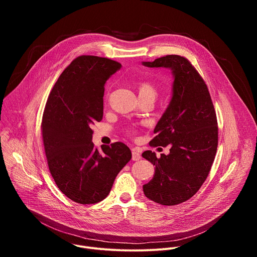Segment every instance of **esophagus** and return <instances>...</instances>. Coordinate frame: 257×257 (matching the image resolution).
I'll use <instances>...</instances> for the list:
<instances>
[{
    "label": "esophagus",
    "mask_w": 257,
    "mask_h": 257,
    "mask_svg": "<svg viewBox=\"0 0 257 257\" xmlns=\"http://www.w3.org/2000/svg\"><path fill=\"white\" fill-rule=\"evenodd\" d=\"M141 159V156H140V153L137 152L136 150H133L132 151V160L133 161H138Z\"/></svg>",
    "instance_id": "esophagus-1"
}]
</instances>
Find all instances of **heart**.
<instances>
[{
  "mask_svg": "<svg viewBox=\"0 0 257 257\" xmlns=\"http://www.w3.org/2000/svg\"><path fill=\"white\" fill-rule=\"evenodd\" d=\"M138 91H139V96H149V97L156 98L158 94L157 87L151 82H142L139 85Z\"/></svg>",
  "mask_w": 257,
  "mask_h": 257,
  "instance_id": "b5f03b06",
  "label": "heart"
}]
</instances>
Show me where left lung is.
I'll use <instances>...</instances> for the list:
<instances>
[{
	"label": "left lung",
	"mask_w": 257,
	"mask_h": 257,
	"mask_svg": "<svg viewBox=\"0 0 257 257\" xmlns=\"http://www.w3.org/2000/svg\"><path fill=\"white\" fill-rule=\"evenodd\" d=\"M142 65L168 68L174 78L170 103L150 142L169 145L170 154H142L156 166L143 192L157 203L176 205L191 198L207 178L217 149L216 115L205 82L186 58L169 55Z\"/></svg>",
	"instance_id": "1"
}]
</instances>
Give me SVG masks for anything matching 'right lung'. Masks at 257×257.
<instances>
[{
  "label": "right lung",
  "mask_w": 257,
  "mask_h": 257,
  "mask_svg": "<svg viewBox=\"0 0 257 257\" xmlns=\"http://www.w3.org/2000/svg\"><path fill=\"white\" fill-rule=\"evenodd\" d=\"M121 67L106 58H76L60 75L45 107L42 132L50 172L58 188L77 203L104 199L132 157L122 142L98 151L91 141V126L103 115L104 84Z\"/></svg>",
  "instance_id": "1"
}]
</instances>
